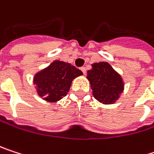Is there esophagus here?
<instances>
[{
	"label": "esophagus",
	"mask_w": 154,
	"mask_h": 154,
	"mask_svg": "<svg viewBox=\"0 0 154 154\" xmlns=\"http://www.w3.org/2000/svg\"><path fill=\"white\" fill-rule=\"evenodd\" d=\"M80 69H81V71L83 72V74H84V75H86V74H87V68H86L85 66H82Z\"/></svg>",
	"instance_id": "obj_1"
}]
</instances>
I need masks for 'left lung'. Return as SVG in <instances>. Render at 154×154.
Masks as SVG:
<instances>
[{"mask_svg": "<svg viewBox=\"0 0 154 154\" xmlns=\"http://www.w3.org/2000/svg\"><path fill=\"white\" fill-rule=\"evenodd\" d=\"M94 97L104 105H111L117 101L125 88L122 76L107 62L92 64L88 71Z\"/></svg>", "mask_w": 154, "mask_h": 154, "instance_id": "obj_1", "label": "left lung"}]
</instances>
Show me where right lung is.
Wrapping results in <instances>:
<instances>
[{"mask_svg": "<svg viewBox=\"0 0 154 154\" xmlns=\"http://www.w3.org/2000/svg\"><path fill=\"white\" fill-rule=\"evenodd\" d=\"M81 70L60 60L53 61L48 66L36 73L33 83L38 95L43 100L55 103L66 96L73 79L82 75Z\"/></svg>", "mask_w": 154, "mask_h": 154, "instance_id": "add662e5", "label": "right lung"}]
</instances>
